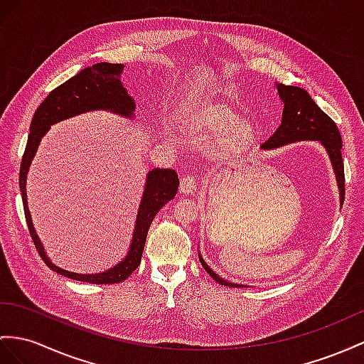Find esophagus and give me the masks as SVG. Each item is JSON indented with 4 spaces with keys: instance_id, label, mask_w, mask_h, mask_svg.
Segmentation results:
<instances>
[{
    "instance_id": "obj_1",
    "label": "esophagus",
    "mask_w": 364,
    "mask_h": 364,
    "mask_svg": "<svg viewBox=\"0 0 364 364\" xmlns=\"http://www.w3.org/2000/svg\"><path fill=\"white\" fill-rule=\"evenodd\" d=\"M198 181L192 175H184L180 181V191L186 195H193L198 191Z\"/></svg>"
}]
</instances>
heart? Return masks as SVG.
Segmentation results:
<instances>
[{
	"label": "heart",
	"instance_id": "heart-1",
	"mask_svg": "<svg viewBox=\"0 0 364 364\" xmlns=\"http://www.w3.org/2000/svg\"><path fill=\"white\" fill-rule=\"evenodd\" d=\"M183 129L193 141H209V155L229 163L243 155L254 141V130L240 112L223 101H208L186 112Z\"/></svg>",
	"mask_w": 364,
	"mask_h": 364
}]
</instances>
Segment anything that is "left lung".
Wrapping results in <instances>:
<instances>
[{
  "mask_svg": "<svg viewBox=\"0 0 364 364\" xmlns=\"http://www.w3.org/2000/svg\"><path fill=\"white\" fill-rule=\"evenodd\" d=\"M278 93L284 102L282 124L278 126L275 134L267 139L262 146L264 149H274L284 146L300 139H318L321 141L331 155L333 164V171L337 173V180L340 186V197L341 203L344 200V163L341 156V135L337 124L333 119L326 115L324 112L315 105V101L311 98L309 93L304 89L296 86H284L277 85ZM201 259L203 267L206 272L215 279L217 283L225 284L229 287H237L238 284L229 283L226 279L220 278L212 269Z\"/></svg>",
  "mask_w": 364,
  "mask_h": 364,
  "instance_id": "left-lung-1",
  "label": "left lung"
}]
</instances>
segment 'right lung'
<instances>
[{"instance_id":"obj_1","label":"right lung","mask_w":364,"mask_h":364,"mask_svg":"<svg viewBox=\"0 0 364 364\" xmlns=\"http://www.w3.org/2000/svg\"><path fill=\"white\" fill-rule=\"evenodd\" d=\"M124 69V64H112V63H98L90 68L82 69L75 77H72L61 86L55 87L44 101L36 109L31 123V132L27 138L26 151L21 158L20 166V189L23 195L24 215L29 228L33 245L38 250V254L44 259L52 271L61 274L78 282H87L95 284H114L121 283L132 274L141 263V255L144 250V243L147 237V230L151 228L154 217L167 201H171L176 191H178V175L172 169H154L147 175V184L143 193L141 204H139L136 225L134 232V240L130 245L127 257L109 271L95 275H81L68 272L60 269L49 262L46 257L44 249L40 243L38 235L35 234V229L31 220V212L27 208V195H26V175L29 171L31 161L36 152L43 135L48 132L50 124L58 123L70 117L87 110L95 109H107L117 114L130 117L135 109L134 100L127 95L126 89L119 81L121 72Z\"/></svg>"}]
</instances>
